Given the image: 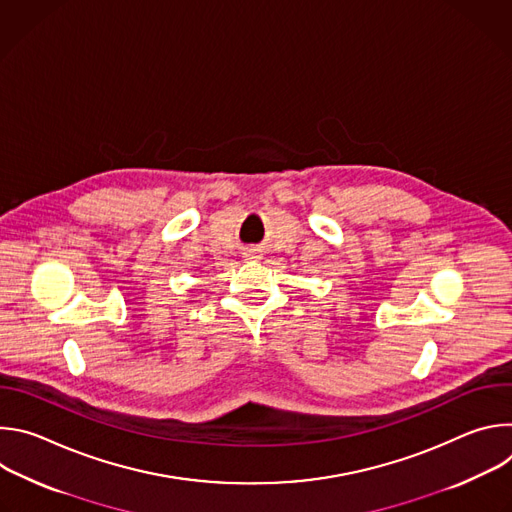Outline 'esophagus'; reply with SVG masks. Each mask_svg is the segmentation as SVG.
Returning a JSON list of instances; mask_svg holds the SVG:
<instances>
[{
    "instance_id": "1",
    "label": "esophagus",
    "mask_w": 512,
    "mask_h": 512,
    "mask_svg": "<svg viewBox=\"0 0 512 512\" xmlns=\"http://www.w3.org/2000/svg\"><path fill=\"white\" fill-rule=\"evenodd\" d=\"M245 257H247V259H261L259 249H249V251H245Z\"/></svg>"
}]
</instances>
